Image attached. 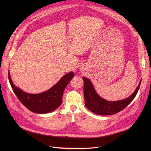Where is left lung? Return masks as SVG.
<instances>
[{
    "label": "left lung",
    "instance_id": "1",
    "mask_svg": "<svg viewBox=\"0 0 151 151\" xmlns=\"http://www.w3.org/2000/svg\"><path fill=\"white\" fill-rule=\"evenodd\" d=\"M83 79L85 106L91 112L104 116L116 114L124 109L137 96L141 82L140 81L136 90L127 99L117 101H109L99 96L89 79L85 77H83Z\"/></svg>",
    "mask_w": 151,
    "mask_h": 151
}]
</instances>
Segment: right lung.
Returning a JSON list of instances; mask_svg holds the SVG:
<instances>
[{"mask_svg": "<svg viewBox=\"0 0 151 151\" xmlns=\"http://www.w3.org/2000/svg\"><path fill=\"white\" fill-rule=\"evenodd\" d=\"M73 76L74 73L70 72L47 91L38 94H30L17 88L13 84L9 72L10 84L18 100L29 110L38 114L50 113L60 106L63 91Z\"/></svg>", "mask_w": 151, "mask_h": 151, "instance_id": "1", "label": "right lung"}]
</instances>
